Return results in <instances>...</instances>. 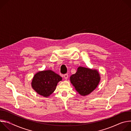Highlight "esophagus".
<instances>
[{
    "label": "esophagus",
    "instance_id": "obj_1",
    "mask_svg": "<svg viewBox=\"0 0 131 131\" xmlns=\"http://www.w3.org/2000/svg\"><path fill=\"white\" fill-rule=\"evenodd\" d=\"M64 79H65L67 80V79H68V74H64Z\"/></svg>",
    "mask_w": 131,
    "mask_h": 131
}]
</instances>
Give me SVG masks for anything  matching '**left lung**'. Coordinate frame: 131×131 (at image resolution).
Segmentation results:
<instances>
[{
    "label": "left lung",
    "mask_w": 131,
    "mask_h": 131,
    "mask_svg": "<svg viewBox=\"0 0 131 131\" xmlns=\"http://www.w3.org/2000/svg\"><path fill=\"white\" fill-rule=\"evenodd\" d=\"M101 76L97 69L79 66L77 71L70 77V81L79 94L82 96L90 94L98 86Z\"/></svg>",
    "instance_id": "1"
}]
</instances>
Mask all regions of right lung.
I'll use <instances>...</instances> for the list:
<instances>
[{
    "instance_id": "1",
    "label": "right lung",
    "mask_w": 131,
    "mask_h": 131,
    "mask_svg": "<svg viewBox=\"0 0 131 131\" xmlns=\"http://www.w3.org/2000/svg\"><path fill=\"white\" fill-rule=\"evenodd\" d=\"M62 78L51 70L39 71L34 76L31 82L33 90L45 97H49L55 90Z\"/></svg>"
}]
</instances>
